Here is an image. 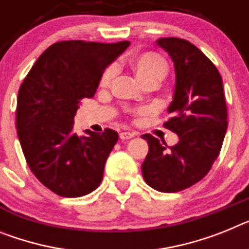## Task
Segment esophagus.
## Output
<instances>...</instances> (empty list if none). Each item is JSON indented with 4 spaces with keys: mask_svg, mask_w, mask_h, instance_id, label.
Returning <instances> with one entry per match:
<instances>
[{
    "mask_svg": "<svg viewBox=\"0 0 249 249\" xmlns=\"http://www.w3.org/2000/svg\"><path fill=\"white\" fill-rule=\"evenodd\" d=\"M135 133L133 132H121L120 133V139L122 140V141H126V140H129L132 139V137H135Z\"/></svg>",
    "mask_w": 249,
    "mask_h": 249,
    "instance_id": "34e87169",
    "label": "esophagus"
}]
</instances>
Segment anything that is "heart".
I'll return each mask as SVG.
<instances>
[{"instance_id": "obj_1", "label": "heart", "mask_w": 249, "mask_h": 249, "mask_svg": "<svg viewBox=\"0 0 249 249\" xmlns=\"http://www.w3.org/2000/svg\"><path fill=\"white\" fill-rule=\"evenodd\" d=\"M131 68L142 83L155 80L160 83L165 79L169 73L166 61L161 56L154 53H145V54L136 55L131 59ZM113 76V70L108 69L104 71L101 78V86L107 87Z\"/></svg>"}]
</instances>
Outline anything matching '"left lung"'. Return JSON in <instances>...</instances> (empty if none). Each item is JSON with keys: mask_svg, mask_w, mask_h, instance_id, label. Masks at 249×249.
Instances as JSON below:
<instances>
[{"mask_svg": "<svg viewBox=\"0 0 249 249\" xmlns=\"http://www.w3.org/2000/svg\"><path fill=\"white\" fill-rule=\"evenodd\" d=\"M175 68V89L163 126L179 137L175 146L143 135L148 154L142 163L146 184L157 191L176 193L200 181L219 155L226 136L227 104L223 80L212 61L188 40L161 37Z\"/></svg>", "mask_w": 249, "mask_h": 249, "instance_id": "left-lung-1", "label": "left lung"}]
</instances>
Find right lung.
<instances>
[{
	"mask_svg": "<svg viewBox=\"0 0 249 249\" xmlns=\"http://www.w3.org/2000/svg\"><path fill=\"white\" fill-rule=\"evenodd\" d=\"M128 46L129 41L55 42L21 84L16 109L21 148L34 175L55 194L83 196L102 182L118 133L86 129L78 136L74 116L82 99L94 95L106 68Z\"/></svg>",
	"mask_w": 249,
	"mask_h": 249,
	"instance_id": "add662e5",
	"label": "right lung"
}]
</instances>
